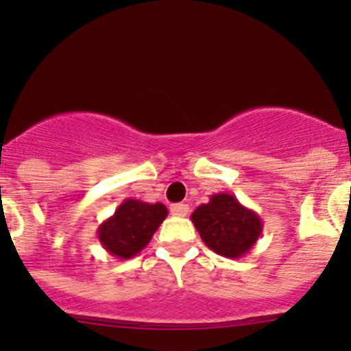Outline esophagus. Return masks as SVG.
<instances>
[{
    "instance_id": "34e87169",
    "label": "esophagus",
    "mask_w": 351,
    "mask_h": 351,
    "mask_svg": "<svg viewBox=\"0 0 351 351\" xmlns=\"http://www.w3.org/2000/svg\"><path fill=\"white\" fill-rule=\"evenodd\" d=\"M169 210H171L173 215H178V217H185V215H189L190 207L186 204H173L171 207H169Z\"/></svg>"
}]
</instances>
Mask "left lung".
<instances>
[{
    "instance_id": "8db88e82",
    "label": "left lung",
    "mask_w": 351,
    "mask_h": 351,
    "mask_svg": "<svg viewBox=\"0 0 351 351\" xmlns=\"http://www.w3.org/2000/svg\"><path fill=\"white\" fill-rule=\"evenodd\" d=\"M202 241L224 258H241L258 241L263 231L260 215L231 193H214L190 215Z\"/></svg>"
}]
</instances>
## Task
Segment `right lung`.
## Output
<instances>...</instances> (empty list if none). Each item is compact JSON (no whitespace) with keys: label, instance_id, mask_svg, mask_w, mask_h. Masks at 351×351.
<instances>
[{"label":"right lung","instance_id":"add662e5","mask_svg":"<svg viewBox=\"0 0 351 351\" xmlns=\"http://www.w3.org/2000/svg\"><path fill=\"white\" fill-rule=\"evenodd\" d=\"M168 215V208L162 204L125 198L98 228V241L112 256L129 260L139 254L147 246Z\"/></svg>","mask_w":351,"mask_h":351}]
</instances>
